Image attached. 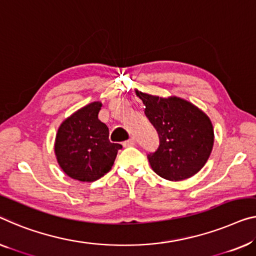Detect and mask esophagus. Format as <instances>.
<instances>
[{
	"label": "esophagus",
	"instance_id": "34e87169",
	"mask_svg": "<svg viewBox=\"0 0 256 256\" xmlns=\"http://www.w3.org/2000/svg\"><path fill=\"white\" fill-rule=\"evenodd\" d=\"M134 144H136V139L134 138H130L128 140L124 141V142H123L124 147H132V146H134Z\"/></svg>",
	"mask_w": 256,
	"mask_h": 256
}]
</instances>
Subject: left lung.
Returning <instances> with one entry per match:
<instances>
[{"mask_svg":"<svg viewBox=\"0 0 256 256\" xmlns=\"http://www.w3.org/2000/svg\"><path fill=\"white\" fill-rule=\"evenodd\" d=\"M144 114L160 136V146L148 154L152 169L171 182L199 172L214 146V128L209 117L198 106L177 96L160 98L136 90Z\"/></svg>","mask_w":256,"mask_h":256,"instance_id":"8db88e82","label":"left lung"}]
</instances>
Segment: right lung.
<instances>
[{
	"mask_svg": "<svg viewBox=\"0 0 256 256\" xmlns=\"http://www.w3.org/2000/svg\"><path fill=\"white\" fill-rule=\"evenodd\" d=\"M101 102H92L60 124L55 155L68 177L90 182L104 176L115 162L122 144L109 141V128L98 120Z\"/></svg>",
	"mask_w": 256,
	"mask_h": 256,
	"instance_id": "obj_1",
	"label": "right lung"
}]
</instances>
